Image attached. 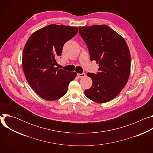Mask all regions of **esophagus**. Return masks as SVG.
<instances>
[{
	"label": "esophagus",
	"instance_id": "1",
	"mask_svg": "<svg viewBox=\"0 0 153 153\" xmlns=\"http://www.w3.org/2000/svg\"><path fill=\"white\" fill-rule=\"evenodd\" d=\"M77 76L78 77H83L85 76V74L83 73H82V74H79V73H77Z\"/></svg>",
	"mask_w": 153,
	"mask_h": 153
}]
</instances>
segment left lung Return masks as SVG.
<instances>
[{"label": "left lung", "instance_id": "8db88e82", "mask_svg": "<svg viewBox=\"0 0 153 153\" xmlns=\"http://www.w3.org/2000/svg\"><path fill=\"white\" fill-rule=\"evenodd\" d=\"M79 34L88 47L91 61L99 63V72L88 73L91 88L85 95L97 103L114 99L126 84L130 74L131 56L124 39L105 25L79 27Z\"/></svg>", "mask_w": 153, "mask_h": 153}]
</instances>
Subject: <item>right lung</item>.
<instances>
[{"label": "right lung", "mask_w": 153, "mask_h": 153, "mask_svg": "<svg viewBox=\"0 0 153 153\" xmlns=\"http://www.w3.org/2000/svg\"><path fill=\"white\" fill-rule=\"evenodd\" d=\"M78 32L77 27L50 25L31 34L22 54V66L31 88L47 100L59 99L67 93L77 76L56 67L64 44Z\"/></svg>", "instance_id": "add662e5"}]
</instances>
